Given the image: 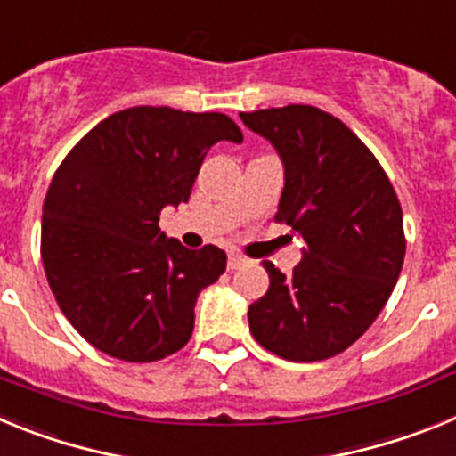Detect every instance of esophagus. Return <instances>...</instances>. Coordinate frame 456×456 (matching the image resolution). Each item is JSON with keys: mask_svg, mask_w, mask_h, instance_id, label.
Returning <instances> with one entry per match:
<instances>
[{"mask_svg": "<svg viewBox=\"0 0 456 456\" xmlns=\"http://www.w3.org/2000/svg\"><path fill=\"white\" fill-rule=\"evenodd\" d=\"M247 263H248L247 257L240 256V253H231V256H228V269H240Z\"/></svg>", "mask_w": 456, "mask_h": 456, "instance_id": "34e87169", "label": "esophagus"}]
</instances>
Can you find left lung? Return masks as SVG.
I'll return each mask as SVG.
<instances>
[{
	"label": "left lung",
	"mask_w": 456,
	"mask_h": 456,
	"mask_svg": "<svg viewBox=\"0 0 456 456\" xmlns=\"http://www.w3.org/2000/svg\"><path fill=\"white\" fill-rule=\"evenodd\" d=\"M240 118L281 157L276 219L305 241L289 276L263 260L269 289L248 305V329L285 361H324L368 331L400 278V200L363 141L322 109L289 104Z\"/></svg>",
	"instance_id": "8db88e82"
}]
</instances>
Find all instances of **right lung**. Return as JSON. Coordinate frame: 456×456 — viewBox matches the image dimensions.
I'll list each match as a JSON object with an SVG mask.
<instances>
[{"label": "right lung", "mask_w": 456, "mask_h": 456, "mask_svg": "<svg viewBox=\"0 0 456 456\" xmlns=\"http://www.w3.org/2000/svg\"><path fill=\"white\" fill-rule=\"evenodd\" d=\"M219 141L241 143L224 114L132 107L95 125L54 173L43 267L63 315L100 352L151 363L191 338L193 305L225 272V253L167 237L159 212L187 203Z\"/></svg>", "instance_id": "add662e5"}]
</instances>
